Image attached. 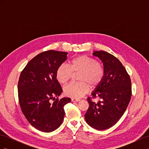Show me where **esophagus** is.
Returning a JSON list of instances; mask_svg holds the SVG:
<instances>
[{
	"label": "esophagus",
	"instance_id": "1",
	"mask_svg": "<svg viewBox=\"0 0 149 149\" xmlns=\"http://www.w3.org/2000/svg\"><path fill=\"white\" fill-rule=\"evenodd\" d=\"M79 101H80L79 99H77V98H72L71 99V101H73V102H78Z\"/></svg>",
	"mask_w": 149,
	"mask_h": 149
}]
</instances>
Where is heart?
I'll list each match as a JSON object with an SVG mask.
<instances>
[{"label":"heart","mask_w":149,"mask_h":149,"mask_svg":"<svg viewBox=\"0 0 149 149\" xmlns=\"http://www.w3.org/2000/svg\"><path fill=\"white\" fill-rule=\"evenodd\" d=\"M73 72H80L79 83H71L65 88L66 95L78 98L86 93L89 89V84L95 86L100 83L104 75V70L100 62L93 58L81 55L72 59L70 66L62 64L58 66L56 72L58 81L66 84L71 77Z\"/></svg>","instance_id":"heart-1"}]
</instances>
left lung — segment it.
I'll use <instances>...</instances> for the list:
<instances>
[{
  "instance_id": "left-lung-1",
  "label": "left lung",
  "mask_w": 149,
  "mask_h": 149,
  "mask_svg": "<svg viewBox=\"0 0 149 149\" xmlns=\"http://www.w3.org/2000/svg\"><path fill=\"white\" fill-rule=\"evenodd\" d=\"M93 55L103 63L104 75L91 94L98 102L87 99L89 107L84 118L91 127L102 130L115 125L124 114L132 96L131 81L114 56L104 51H94Z\"/></svg>"
}]
</instances>
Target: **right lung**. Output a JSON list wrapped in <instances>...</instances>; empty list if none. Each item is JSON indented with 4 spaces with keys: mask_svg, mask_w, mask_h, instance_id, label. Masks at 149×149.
<instances>
[{
    "mask_svg": "<svg viewBox=\"0 0 149 149\" xmlns=\"http://www.w3.org/2000/svg\"><path fill=\"white\" fill-rule=\"evenodd\" d=\"M67 55L55 50L42 52L31 59L20 74L18 94L22 111L40 131L50 132L59 127L65 114L64 106L71 102L69 97L58 99L63 90L56 77V70L66 60Z\"/></svg>",
    "mask_w": 149,
    "mask_h": 149,
    "instance_id": "right-lung-1",
    "label": "right lung"
}]
</instances>
